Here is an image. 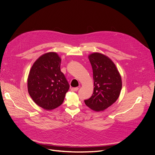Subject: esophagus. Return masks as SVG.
Returning a JSON list of instances; mask_svg holds the SVG:
<instances>
[{
	"label": "esophagus",
	"instance_id": "esophagus-1",
	"mask_svg": "<svg viewBox=\"0 0 155 155\" xmlns=\"http://www.w3.org/2000/svg\"><path fill=\"white\" fill-rule=\"evenodd\" d=\"M78 87H76V88H71V90L72 91H78Z\"/></svg>",
	"mask_w": 155,
	"mask_h": 155
}]
</instances>
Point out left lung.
Listing matches in <instances>:
<instances>
[{"instance_id":"1","label":"left lung","mask_w":155,"mask_h":155,"mask_svg":"<svg viewBox=\"0 0 155 155\" xmlns=\"http://www.w3.org/2000/svg\"><path fill=\"white\" fill-rule=\"evenodd\" d=\"M94 80V91L85 104L91 109L103 111L114 104L120 95L122 78L112 61L107 56L99 52L88 55Z\"/></svg>"}]
</instances>
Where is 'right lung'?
<instances>
[{
	"label": "right lung",
	"mask_w": 155,
	"mask_h": 155,
	"mask_svg": "<svg viewBox=\"0 0 155 155\" xmlns=\"http://www.w3.org/2000/svg\"><path fill=\"white\" fill-rule=\"evenodd\" d=\"M61 58L55 52L41 55L28 77V91L33 101L47 110L61 106L69 84L61 71Z\"/></svg>",
	"instance_id": "right-lung-1"
}]
</instances>
